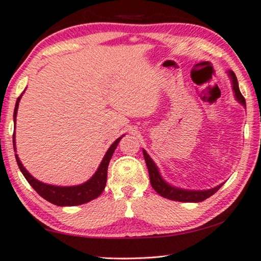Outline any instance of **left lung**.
Wrapping results in <instances>:
<instances>
[{
	"mask_svg": "<svg viewBox=\"0 0 261 261\" xmlns=\"http://www.w3.org/2000/svg\"><path fill=\"white\" fill-rule=\"evenodd\" d=\"M226 73L231 80L232 90H233V93H234L236 99L238 100V103L242 104V106L246 109V102H245V98L239 90V85H238V81H237L236 73L233 72L232 70H227ZM143 154H144V159H145L147 170H149L150 181L153 190L158 194H161L162 197L168 198V199L182 201V203H199V201L207 199L208 197H211L212 194H215L224 184L223 182V184H219L218 186H215V188L208 189V190H186V189L177 188V186L169 184V182L162 177L157 165L154 164L152 158L150 157L149 153H147L145 150H143Z\"/></svg>",
	"mask_w": 261,
	"mask_h": 261,
	"instance_id": "1",
	"label": "left lung"
}]
</instances>
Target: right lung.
Listing matches in <instances>:
<instances>
[{
  "label": "right lung",
  "mask_w": 261,
  "mask_h": 261,
  "mask_svg": "<svg viewBox=\"0 0 261 261\" xmlns=\"http://www.w3.org/2000/svg\"><path fill=\"white\" fill-rule=\"evenodd\" d=\"M25 91V90H24ZM22 92V95L24 93ZM22 95L18 97L15 104V110H14V123L16 124V116H17V109L18 103L21 100ZM123 137V136H122ZM122 137L116 139V141L111 144V146L109 147L107 153L104 154V157L100 162L98 169L90 179L87 180L83 184L80 185H72V186H57L51 184H45L37 180L36 178H34L31 174L27 171V169L23 166V164L19 161L18 154H15L16 157V162L19 170L23 173V176L25 177V179L28 180L29 184L33 186L35 191H36L42 198H44L45 200H48L49 203L57 206H76L82 205L85 203H89L95 198L99 197V194L104 191V188L107 185V178H108V166L110 163V159L114 154L116 147H117L118 143L120 142ZM14 143V150L16 151V143H15V132L13 137Z\"/></svg>",
  "instance_id": "obj_1"
}]
</instances>
